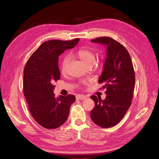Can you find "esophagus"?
<instances>
[{
    "instance_id": "1",
    "label": "esophagus",
    "mask_w": 159,
    "mask_h": 159,
    "mask_svg": "<svg viewBox=\"0 0 159 159\" xmlns=\"http://www.w3.org/2000/svg\"><path fill=\"white\" fill-rule=\"evenodd\" d=\"M86 98V96L83 94H77L76 96V99L77 100H84Z\"/></svg>"
}]
</instances>
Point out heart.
<instances>
[{"label": "heart", "instance_id": "heart-1", "mask_svg": "<svg viewBox=\"0 0 159 159\" xmlns=\"http://www.w3.org/2000/svg\"><path fill=\"white\" fill-rule=\"evenodd\" d=\"M70 57H76L82 61L83 63L86 65L87 66H92L94 63L96 57L94 53L90 50L88 49H79L76 50L75 52H73L69 54ZM69 61V57L68 56L65 57L61 61V70L62 73H65L67 71V65Z\"/></svg>", "mask_w": 159, "mask_h": 159}]
</instances>
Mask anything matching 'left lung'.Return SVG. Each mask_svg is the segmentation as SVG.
I'll return each instance as SVG.
<instances>
[{
  "instance_id": "1",
  "label": "left lung",
  "mask_w": 159,
  "mask_h": 159,
  "mask_svg": "<svg viewBox=\"0 0 159 159\" xmlns=\"http://www.w3.org/2000/svg\"><path fill=\"white\" fill-rule=\"evenodd\" d=\"M92 42L107 46V58L98 83L106 89V98L91 96L95 107L91 119L96 125L108 128L118 123L129 109L133 98L135 73L129 54L117 41L109 37H100Z\"/></svg>"
}]
</instances>
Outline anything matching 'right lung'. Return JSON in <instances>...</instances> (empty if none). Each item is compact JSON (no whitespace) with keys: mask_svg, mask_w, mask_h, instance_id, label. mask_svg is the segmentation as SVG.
I'll return each mask as SVG.
<instances>
[{"mask_svg":"<svg viewBox=\"0 0 159 159\" xmlns=\"http://www.w3.org/2000/svg\"><path fill=\"white\" fill-rule=\"evenodd\" d=\"M80 39L52 40L42 43L27 61L24 71V94L31 115L46 129H56L67 121L75 96L55 98L54 83L61 77L59 57Z\"/></svg>","mask_w":159,"mask_h":159,"instance_id":"obj_1","label":"right lung"}]
</instances>
